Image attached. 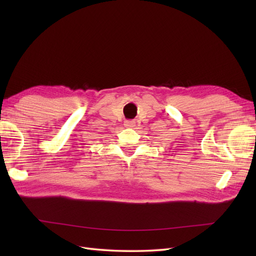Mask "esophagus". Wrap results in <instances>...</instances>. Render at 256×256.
<instances>
[{
    "mask_svg": "<svg viewBox=\"0 0 256 256\" xmlns=\"http://www.w3.org/2000/svg\"><path fill=\"white\" fill-rule=\"evenodd\" d=\"M124 125L126 128H132L135 126V123H134V121H125Z\"/></svg>",
    "mask_w": 256,
    "mask_h": 256,
    "instance_id": "34e87169",
    "label": "esophagus"
}]
</instances>
